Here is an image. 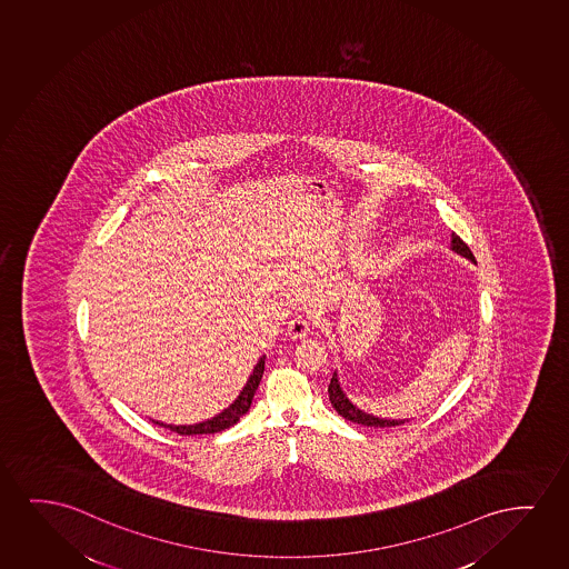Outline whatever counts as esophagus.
Returning a JSON list of instances; mask_svg holds the SVG:
<instances>
[{
	"mask_svg": "<svg viewBox=\"0 0 569 569\" xmlns=\"http://www.w3.org/2000/svg\"><path fill=\"white\" fill-rule=\"evenodd\" d=\"M311 332V320L303 317V315H296L293 319L288 322V336L293 340L305 338V336Z\"/></svg>",
	"mask_w": 569,
	"mask_h": 569,
	"instance_id": "esophagus-1",
	"label": "esophagus"
}]
</instances>
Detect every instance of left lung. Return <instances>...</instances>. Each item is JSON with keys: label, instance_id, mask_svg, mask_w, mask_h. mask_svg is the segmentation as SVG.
<instances>
[{"label": "left lung", "instance_id": "8db88e82", "mask_svg": "<svg viewBox=\"0 0 569 569\" xmlns=\"http://www.w3.org/2000/svg\"><path fill=\"white\" fill-rule=\"evenodd\" d=\"M451 250L452 252H457L460 257L468 258L470 262H475L476 258L472 254V250L468 249L467 242L460 239L459 234H451ZM328 397H330V402L335 406L336 412L340 413L342 418L346 420L353 421V423H359V426H367V428H395V426H402L405 421L408 420H387V418H377L373 413L363 412V410H359L358 406L351 402L350 398L346 397V392H343L342 387H340V379H338V373H332V379H330V385H328Z\"/></svg>", "mask_w": 569, "mask_h": 569}]
</instances>
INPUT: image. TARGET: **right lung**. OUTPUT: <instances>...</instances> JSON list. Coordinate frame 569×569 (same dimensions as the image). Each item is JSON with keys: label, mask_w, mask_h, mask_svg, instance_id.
<instances>
[{"label": "right lung", "mask_w": 569, "mask_h": 569, "mask_svg": "<svg viewBox=\"0 0 569 569\" xmlns=\"http://www.w3.org/2000/svg\"><path fill=\"white\" fill-rule=\"evenodd\" d=\"M264 359L266 356L258 359V363L254 366V369H252L249 381L242 387L241 395L234 398L233 405L227 406L223 412L216 413L210 420L200 421V423H194V426H172V423H163V421H151L157 423V426H163V428H169L171 431H177L179 436H206V433H218V431L231 428L237 421L241 420L244 413L249 412L254 392H257L260 379H262V375H264Z\"/></svg>", "instance_id": "add662e5"}]
</instances>
